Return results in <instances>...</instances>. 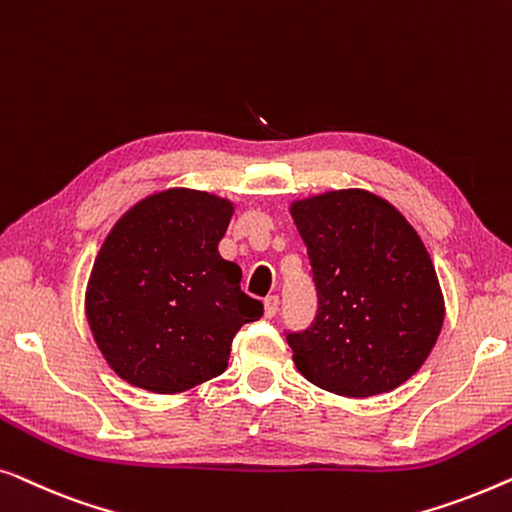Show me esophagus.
Listing matches in <instances>:
<instances>
[{"label": "esophagus", "instance_id": "obj_1", "mask_svg": "<svg viewBox=\"0 0 512 512\" xmlns=\"http://www.w3.org/2000/svg\"><path fill=\"white\" fill-rule=\"evenodd\" d=\"M278 304H280V301H278L276 294H271V297L264 299V315H266V318H273V315L278 313Z\"/></svg>", "mask_w": 512, "mask_h": 512}]
</instances>
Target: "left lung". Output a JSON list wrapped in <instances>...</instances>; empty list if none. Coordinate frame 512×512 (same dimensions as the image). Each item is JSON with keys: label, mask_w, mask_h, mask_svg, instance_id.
<instances>
[{"label": "left lung", "mask_w": 512, "mask_h": 512, "mask_svg": "<svg viewBox=\"0 0 512 512\" xmlns=\"http://www.w3.org/2000/svg\"><path fill=\"white\" fill-rule=\"evenodd\" d=\"M318 287V318L287 334L306 380L338 397L397 390L434 350L445 301L434 262L399 208L348 187L294 199Z\"/></svg>", "instance_id": "obj_1"}]
</instances>
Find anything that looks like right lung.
<instances>
[{
    "label": "right lung",
    "mask_w": 512,
    "mask_h": 512,
    "mask_svg": "<svg viewBox=\"0 0 512 512\" xmlns=\"http://www.w3.org/2000/svg\"><path fill=\"white\" fill-rule=\"evenodd\" d=\"M234 204L169 187L122 213L92 264L85 318L106 364L155 394L192 390L227 369L232 338L262 318L241 269L218 253Z\"/></svg>",
    "instance_id": "1"
}]
</instances>
